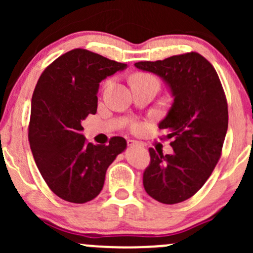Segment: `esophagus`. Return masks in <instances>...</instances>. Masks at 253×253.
<instances>
[{"mask_svg": "<svg viewBox=\"0 0 253 253\" xmlns=\"http://www.w3.org/2000/svg\"><path fill=\"white\" fill-rule=\"evenodd\" d=\"M127 144H128V147H143V144L141 142H137L134 141V139H128L127 141Z\"/></svg>", "mask_w": 253, "mask_h": 253, "instance_id": "1", "label": "esophagus"}]
</instances>
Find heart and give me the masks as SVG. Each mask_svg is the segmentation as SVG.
<instances>
[{
  "mask_svg": "<svg viewBox=\"0 0 253 253\" xmlns=\"http://www.w3.org/2000/svg\"><path fill=\"white\" fill-rule=\"evenodd\" d=\"M144 79H154L153 77H150V76H147V75H137L134 76L133 79H132V82L133 81H144ZM139 126H134V128H138Z\"/></svg>",
  "mask_w": 253,
  "mask_h": 253,
  "instance_id": "heart-1",
  "label": "heart"
}]
</instances>
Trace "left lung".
<instances>
[{
	"label": "left lung",
	"instance_id": "obj_1",
	"mask_svg": "<svg viewBox=\"0 0 253 253\" xmlns=\"http://www.w3.org/2000/svg\"><path fill=\"white\" fill-rule=\"evenodd\" d=\"M134 66L162 78L174 99L159 122V128L172 141L174 153L164 155L150 148L143 186L158 202H183L205 185L220 158L228 131L223 86L213 66L197 52Z\"/></svg>",
	"mask_w": 253,
	"mask_h": 253
}]
</instances>
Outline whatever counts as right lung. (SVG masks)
I'll return each mask as SVG.
<instances>
[{
    "instance_id": "right-lung-1",
    "label": "right lung",
    "mask_w": 253,
    "mask_h": 253,
    "mask_svg": "<svg viewBox=\"0 0 253 253\" xmlns=\"http://www.w3.org/2000/svg\"><path fill=\"white\" fill-rule=\"evenodd\" d=\"M126 68L75 48L53 61L38 81L30 110V149L48 187L67 202L95 198L108 168L127 148L122 137H112L108 145L91 144L82 133V121L96 112L100 82Z\"/></svg>"
}]
</instances>
